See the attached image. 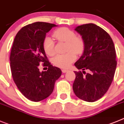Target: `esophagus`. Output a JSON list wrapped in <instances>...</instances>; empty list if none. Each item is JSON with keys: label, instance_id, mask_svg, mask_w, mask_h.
<instances>
[{"label": "esophagus", "instance_id": "obj_1", "mask_svg": "<svg viewBox=\"0 0 124 124\" xmlns=\"http://www.w3.org/2000/svg\"><path fill=\"white\" fill-rule=\"evenodd\" d=\"M68 71H69V70H68V69H62V72H63V73H66V72H68Z\"/></svg>", "mask_w": 124, "mask_h": 124}]
</instances>
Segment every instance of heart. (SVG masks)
Returning <instances> with one entry per match:
<instances>
[{
    "instance_id": "heart-1",
    "label": "heart",
    "mask_w": 124,
    "mask_h": 124,
    "mask_svg": "<svg viewBox=\"0 0 124 124\" xmlns=\"http://www.w3.org/2000/svg\"><path fill=\"white\" fill-rule=\"evenodd\" d=\"M53 36L59 42L66 43V54L58 55L53 59V63L60 68H68L75 61L77 54L83 53L85 49L84 41L80 36H76L73 30L68 28H60L55 30ZM44 52L49 55L55 54V44L49 36H46L43 42Z\"/></svg>"
}]
</instances>
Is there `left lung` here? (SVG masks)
<instances>
[{"label": "left lung", "mask_w": 124, "mask_h": 124, "mask_svg": "<svg viewBox=\"0 0 124 124\" xmlns=\"http://www.w3.org/2000/svg\"><path fill=\"white\" fill-rule=\"evenodd\" d=\"M75 30L85 43L83 55L75 63L78 69L88 70L83 76L75 72L73 84L75 95L87 102H94L102 98L111 86L117 66L116 53L112 38L105 30L93 23L82 24Z\"/></svg>", "instance_id": "1"}]
</instances>
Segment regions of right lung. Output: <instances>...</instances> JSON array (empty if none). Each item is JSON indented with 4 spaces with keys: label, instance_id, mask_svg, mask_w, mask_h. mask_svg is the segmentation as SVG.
<instances>
[{
    "label": "right lung",
    "instance_id": "obj_1",
    "mask_svg": "<svg viewBox=\"0 0 124 124\" xmlns=\"http://www.w3.org/2000/svg\"><path fill=\"white\" fill-rule=\"evenodd\" d=\"M56 26L46 22L29 24L18 32L13 41L10 56L12 77L18 90L30 101L38 102L49 96L62 74L59 68L51 64L43 46L46 33ZM41 63L48 67L47 71H39Z\"/></svg>",
    "mask_w": 124,
    "mask_h": 124
}]
</instances>
